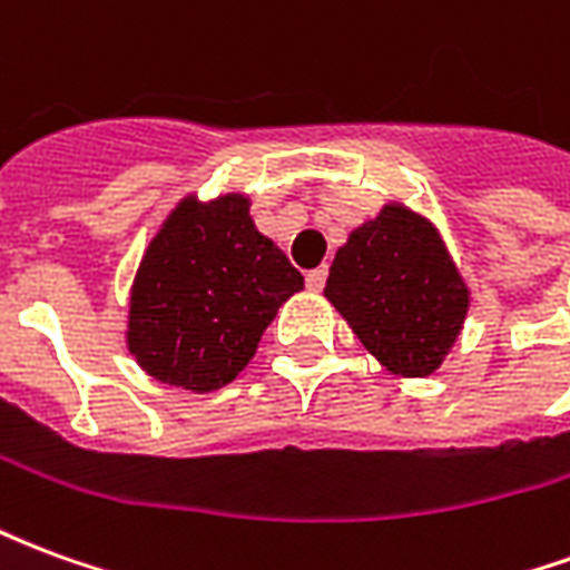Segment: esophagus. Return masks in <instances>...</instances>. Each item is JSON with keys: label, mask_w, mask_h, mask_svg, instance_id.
<instances>
[{"label": "esophagus", "mask_w": 570, "mask_h": 570, "mask_svg": "<svg viewBox=\"0 0 570 570\" xmlns=\"http://www.w3.org/2000/svg\"><path fill=\"white\" fill-rule=\"evenodd\" d=\"M305 284H308V289H323V284H326V268H314V272L305 274Z\"/></svg>", "instance_id": "obj_1"}]
</instances>
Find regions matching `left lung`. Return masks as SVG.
<instances>
[{"label": "left lung", "mask_w": 570, "mask_h": 570, "mask_svg": "<svg viewBox=\"0 0 570 570\" xmlns=\"http://www.w3.org/2000/svg\"><path fill=\"white\" fill-rule=\"evenodd\" d=\"M323 296L384 370L406 379L440 370L470 308L436 225L403 204H387L347 235Z\"/></svg>", "instance_id": "1"}]
</instances>
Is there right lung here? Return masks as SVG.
Wrapping results in <instances>:
<instances>
[{
    "label": "right lung",
    "mask_w": 570,
    "mask_h": 570,
    "mask_svg": "<svg viewBox=\"0 0 570 570\" xmlns=\"http://www.w3.org/2000/svg\"><path fill=\"white\" fill-rule=\"evenodd\" d=\"M305 286L262 235L247 195H188L130 286L128 351L161 384L210 394L247 366L277 308Z\"/></svg>",
    "instance_id": "right-lung-1"
}]
</instances>
